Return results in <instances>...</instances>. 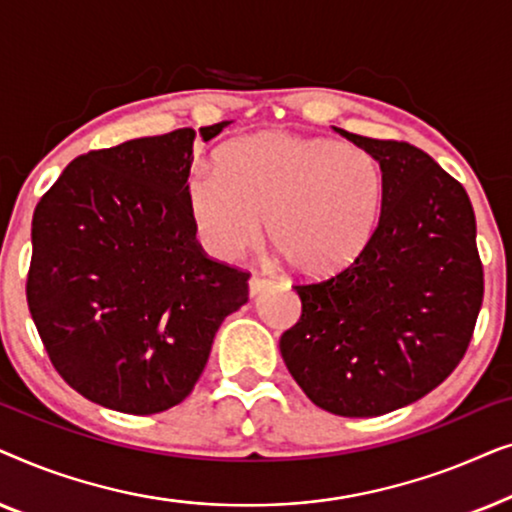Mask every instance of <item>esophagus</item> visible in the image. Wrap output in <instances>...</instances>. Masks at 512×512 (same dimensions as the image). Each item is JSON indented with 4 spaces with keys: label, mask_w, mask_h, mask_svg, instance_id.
Instances as JSON below:
<instances>
[{
    "label": "esophagus",
    "mask_w": 512,
    "mask_h": 512,
    "mask_svg": "<svg viewBox=\"0 0 512 512\" xmlns=\"http://www.w3.org/2000/svg\"><path fill=\"white\" fill-rule=\"evenodd\" d=\"M270 284H272V282H270L268 277H263V275H251V277H249V296H256V293L265 291Z\"/></svg>",
    "instance_id": "obj_1"
}]
</instances>
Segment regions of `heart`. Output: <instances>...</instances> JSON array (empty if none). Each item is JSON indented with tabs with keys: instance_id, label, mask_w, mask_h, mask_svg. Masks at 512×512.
Masks as SVG:
<instances>
[{
	"instance_id": "heart-1",
	"label": "heart",
	"mask_w": 512,
	"mask_h": 512,
	"mask_svg": "<svg viewBox=\"0 0 512 512\" xmlns=\"http://www.w3.org/2000/svg\"><path fill=\"white\" fill-rule=\"evenodd\" d=\"M384 174L373 153L333 139L263 132L228 144L219 167L195 165L186 202L202 247L233 261L270 242L296 272L352 261L377 228Z\"/></svg>"
}]
</instances>
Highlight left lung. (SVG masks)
<instances>
[{"label": "left lung", "instance_id": "1", "mask_svg": "<svg viewBox=\"0 0 512 512\" xmlns=\"http://www.w3.org/2000/svg\"><path fill=\"white\" fill-rule=\"evenodd\" d=\"M342 137L384 174L377 228L352 263L298 282L303 312L279 352L307 398L340 417H377L436 389L464 359L485 296L466 188L396 139Z\"/></svg>", "mask_w": 512, "mask_h": 512}]
</instances>
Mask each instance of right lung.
I'll use <instances>...</instances> for the list:
<instances>
[{
	"label": "right lung",
	"mask_w": 512,
	"mask_h": 512,
	"mask_svg": "<svg viewBox=\"0 0 512 512\" xmlns=\"http://www.w3.org/2000/svg\"><path fill=\"white\" fill-rule=\"evenodd\" d=\"M230 121L88 151L32 216L27 307L48 359L104 408L156 415L191 394L214 335L249 298V272L195 240L193 142Z\"/></svg>",
	"instance_id": "obj_1"
}]
</instances>
